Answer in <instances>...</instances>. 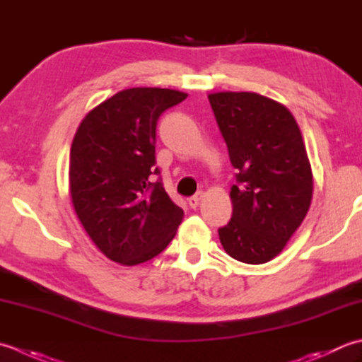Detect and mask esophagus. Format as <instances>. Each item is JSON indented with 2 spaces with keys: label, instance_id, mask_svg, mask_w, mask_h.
I'll use <instances>...</instances> for the list:
<instances>
[{
  "label": "esophagus",
  "instance_id": "obj_1",
  "mask_svg": "<svg viewBox=\"0 0 362 362\" xmlns=\"http://www.w3.org/2000/svg\"><path fill=\"white\" fill-rule=\"evenodd\" d=\"M203 197H204V194L203 192H198V194H195L194 197H190L189 198V206L192 209H195V208H198V204L202 203V200H203Z\"/></svg>",
  "mask_w": 362,
  "mask_h": 362
}]
</instances>
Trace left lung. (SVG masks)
Listing matches in <instances>:
<instances>
[{
	"mask_svg": "<svg viewBox=\"0 0 362 362\" xmlns=\"http://www.w3.org/2000/svg\"><path fill=\"white\" fill-rule=\"evenodd\" d=\"M230 160L233 217L220 228L225 252L264 264L283 252L313 200V170L301 131L281 103L255 92L208 95Z\"/></svg>",
	"mask_w": 362,
	"mask_h": 362,
	"instance_id": "8db88e82",
	"label": "left lung"
}]
</instances>
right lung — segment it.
Masks as SVG:
<instances>
[{
    "instance_id": "obj_1",
    "label": "right lung",
    "mask_w": 362,
    "mask_h": 362,
    "mask_svg": "<svg viewBox=\"0 0 362 362\" xmlns=\"http://www.w3.org/2000/svg\"><path fill=\"white\" fill-rule=\"evenodd\" d=\"M187 93L132 87L93 107L70 150L71 203L100 252L122 265L153 259L175 238L184 211L160 181L154 158L156 124Z\"/></svg>"
}]
</instances>
